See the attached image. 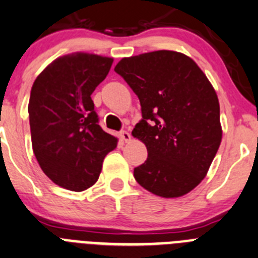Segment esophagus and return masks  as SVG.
<instances>
[{"label": "esophagus", "instance_id": "esophagus-1", "mask_svg": "<svg viewBox=\"0 0 258 258\" xmlns=\"http://www.w3.org/2000/svg\"><path fill=\"white\" fill-rule=\"evenodd\" d=\"M120 138H121L124 142H131L132 141L131 133H129V132H126V131L120 132Z\"/></svg>", "mask_w": 258, "mask_h": 258}]
</instances>
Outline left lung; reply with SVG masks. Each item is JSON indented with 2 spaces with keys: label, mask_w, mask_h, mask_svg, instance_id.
<instances>
[{
  "label": "left lung",
  "mask_w": 258,
  "mask_h": 258,
  "mask_svg": "<svg viewBox=\"0 0 258 258\" xmlns=\"http://www.w3.org/2000/svg\"><path fill=\"white\" fill-rule=\"evenodd\" d=\"M141 101L132 134L147 161L134 168L137 182L161 198H180L207 176L222 142L217 92L190 57L157 50L122 58L115 67Z\"/></svg>",
  "instance_id": "left-lung-1"
}]
</instances>
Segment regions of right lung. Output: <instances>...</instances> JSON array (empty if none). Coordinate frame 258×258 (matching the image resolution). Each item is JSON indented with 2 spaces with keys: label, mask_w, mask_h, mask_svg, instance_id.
Listing matches in <instances>:
<instances>
[{
  "label": "right lung",
  "mask_w": 258,
  "mask_h": 258,
  "mask_svg": "<svg viewBox=\"0 0 258 258\" xmlns=\"http://www.w3.org/2000/svg\"><path fill=\"white\" fill-rule=\"evenodd\" d=\"M114 59L73 53L57 58L36 77L28 111L39 166L55 185L83 191L99 180L117 138L99 125L91 95Z\"/></svg>",
  "instance_id": "add662e5"
}]
</instances>
